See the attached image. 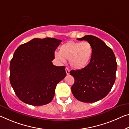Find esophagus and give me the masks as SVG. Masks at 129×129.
I'll return each instance as SVG.
<instances>
[{"mask_svg": "<svg viewBox=\"0 0 129 129\" xmlns=\"http://www.w3.org/2000/svg\"><path fill=\"white\" fill-rule=\"evenodd\" d=\"M65 71H66V73H67V75H69V69L68 68H67L66 67V68H65Z\"/></svg>", "mask_w": 129, "mask_h": 129, "instance_id": "esophagus-1", "label": "esophagus"}]
</instances>
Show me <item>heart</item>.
Here are the masks:
<instances>
[{
  "instance_id": "obj_1",
  "label": "heart",
  "mask_w": 129,
  "mask_h": 129,
  "mask_svg": "<svg viewBox=\"0 0 129 129\" xmlns=\"http://www.w3.org/2000/svg\"><path fill=\"white\" fill-rule=\"evenodd\" d=\"M92 55V48L88 42L69 41L62 45L60 52L55 53V57L61 62L69 60V64L75 69H81L86 67Z\"/></svg>"
}]
</instances>
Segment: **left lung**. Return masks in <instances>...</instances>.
<instances>
[{
	"label": "left lung",
	"mask_w": 129,
	"mask_h": 129,
	"mask_svg": "<svg viewBox=\"0 0 129 129\" xmlns=\"http://www.w3.org/2000/svg\"><path fill=\"white\" fill-rule=\"evenodd\" d=\"M79 41H87L92 48L90 62L84 68L72 70L75 83L71 91L75 98L85 103H93L106 97L115 81L117 69L113 51L96 37L88 35Z\"/></svg>",
	"instance_id": "obj_1"
}]
</instances>
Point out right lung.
<instances>
[{
    "mask_svg": "<svg viewBox=\"0 0 129 129\" xmlns=\"http://www.w3.org/2000/svg\"><path fill=\"white\" fill-rule=\"evenodd\" d=\"M62 41L54 38H34L20 45L10 65V81L20 101L42 106L53 99L56 85L66 76L64 66L52 62Z\"/></svg>",
    "mask_w": 129,
    "mask_h": 129,
    "instance_id": "right-lung-1",
    "label": "right lung"
}]
</instances>
